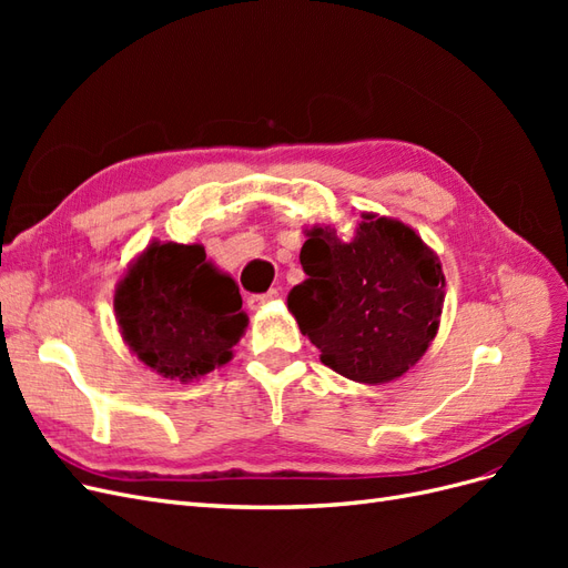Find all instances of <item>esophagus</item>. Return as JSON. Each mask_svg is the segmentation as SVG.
Returning a JSON list of instances; mask_svg holds the SVG:
<instances>
[{"mask_svg": "<svg viewBox=\"0 0 568 568\" xmlns=\"http://www.w3.org/2000/svg\"><path fill=\"white\" fill-rule=\"evenodd\" d=\"M277 298H280V288H270L267 294H253V296H248V307H251V311H261V307H265L267 303L277 301Z\"/></svg>", "mask_w": 568, "mask_h": 568, "instance_id": "esophagus-1", "label": "esophagus"}]
</instances>
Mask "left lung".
Returning <instances> with one entry per match:
<instances>
[{
  "instance_id": "obj_1",
  "label": "left lung",
  "mask_w": 568,
  "mask_h": 568,
  "mask_svg": "<svg viewBox=\"0 0 568 568\" xmlns=\"http://www.w3.org/2000/svg\"><path fill=\"white\" fill-rule=\"evenodd\" d=\"M307 280L286 305L322 363L357 384L379 386L415 367L436 338L445 274L434 248L405 222L363 213L355 236L305 230Z\"/></svg>"
}]
</instances>
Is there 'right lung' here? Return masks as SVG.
Returning <instances> with one entry per match:
<instances>
[{"instance_id": "right-lung-1", "label": "right lung", "mask_w": 568, "mask_h": 568, "mask_svg": "<svg viewBox=\"0 0 568 568\" xmlns=\"http://www.w3.org/2000/svg\"><path fill=\"white\" fill-rule=\"evenodd\" d=\"M128 348L170 382H192L227 365L248 317L227 272L201 244L151 242L113 294Z\"/></svg>"}]
</instances>
